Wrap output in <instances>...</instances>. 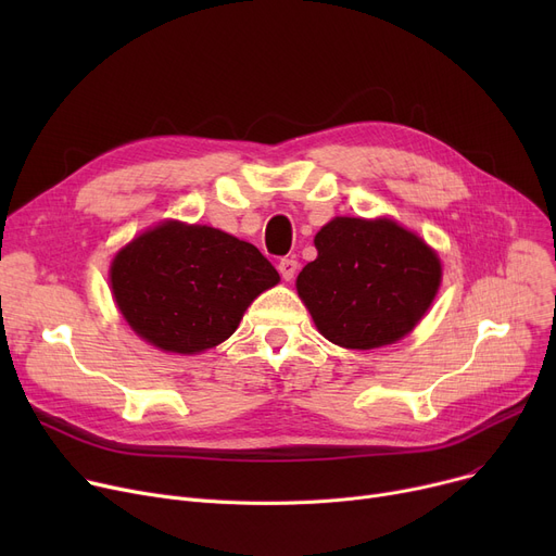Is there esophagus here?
Returning a JSON list of instances; mask_svg holds the SVG:
<instances>
[{"mask_svg": "<svg viewBox=\"0 0 556 556\" xmlns=\"http://www.w3.org/2000/svg\"><path fill=\"white\" fill-rule=\"evenodd\" d=\"M279 273H281V277H283L286 281H290V279H293V277L298 275V261H295L293 256L281 258V261H279Z\"/></svg>", "mask_w": 556, "mask_h": 556, "instance_id": "34e87169", "label": "esophagus"}]
</instances>
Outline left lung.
Returning <instances> with one entry per match:
<instances>
[{
	"instance_id": "left-lung-1",
	"label": "left lung",
	"mask_w": 556,
	"mask_h": 556,
	"mask_svg": "<svg viewBox=\"0 0 556 556\" xmlns=\"http://www.w3.org/2000/svg\"><path fill=\"white\" fill-rule=\"evenodd\" d=\"M298 293L317 331L344 349H374L410 333L442 281L437 254L390 218H333Z\"/></svg>"
}]
</instances>
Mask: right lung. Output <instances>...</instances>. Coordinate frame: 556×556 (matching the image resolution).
Listing matches in <instances>:
<instances>
[{"label":"right lung","instance_id":"1","mask_svg":"<svg viewBox=\"0 0 556 556\" xmlns=\"http://www.w3.org/2000/svg\"><path fill=\"white\" fill-rule=\"evenodd\" d=\"M277 281L279 273L254 245L178 220L143 231L110 268L126 323L175 354H198L227 340L252 300Z\"/></svg>","mask_w":556,"mask_h":556}]
</instances>
